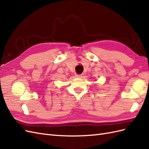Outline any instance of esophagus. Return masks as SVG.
Instances as JSON below:
<instances>
[{"label":"esophagus","mask_w":149,"mask_h":149,"mask_svg":"<svg viewBox=\"0 0 149 149\" xmlns=\"http://www.w3.org/2000/svg\"><path fill=\"white\" fill-rule=\"evenodd\" d=\"M75 77H77V78H80V77H81V75L76 74V75H75Z\"/></svg>","instance_id":"34e87169"}]
</instances>
